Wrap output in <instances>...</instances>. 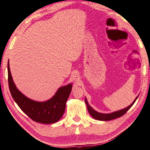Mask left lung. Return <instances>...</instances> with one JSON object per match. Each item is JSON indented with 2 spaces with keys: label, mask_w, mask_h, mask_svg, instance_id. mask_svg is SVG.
Returning a JSON list of instances; mask_svg holds the SVG:
<instances>
[{
  "label": "left lung",
  "mask_w": 150,
  "mask_h": 150,
  "mask_svg": "<svg viewBox=\"0 0 150 150\" xmlns=\"http://www.w3.org/2000/svg\"><path fill=\"white\" fill-rule=\"evenodd\" d=\"M138 96H139V94L137 96V98H136L135 100L133 101V102L131 103V104L129 105V106H127V108L122 109V110H120L113 111V112L109 113H102L98 112V111H97L96 110H94V109L89 105V103L88 101H87V99L86 97H85V103L87 106V109H88V113L94 119H96V120H98V121H108L112 120V119H114L120 117L122 116L124 114L126 113L127 112V111L132 107L133 104H134V102H136V100H137Z\"/></svg>",
  "instance_id": "obj_1"
}]
</instances>
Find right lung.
Returning <instances> with one entry per match:
<instances>
[{
	"label": "right lung",
	"instance_id": "obj_1",
	"mask_svg": "<svg viewBox=\"0 0 150 150\" xmlns=\"http://www.w3.org/2000/svg\"><path fill=\"white\" fill-rule=\"evenodd\" d=\"M8 84L11 95L20 109L35 122L52 124L58 122L63 116L66 102L72 90V83L62 86L54 96L48 100L39 102L29 98L19 91L11 75L9 61L8 62Z\"/></svg>",
	"mask_w": 150,
	"mask_h": 150
}]
</instances>
